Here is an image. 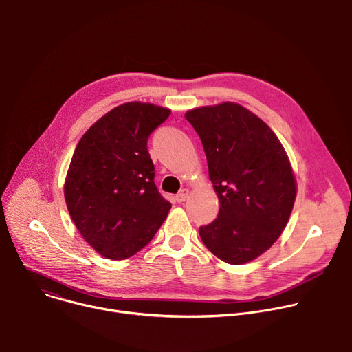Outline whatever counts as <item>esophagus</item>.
I'll list each match as a JSON object with an SVG mask.
<instances>
[{
	"label": "esophagus",
	"instance_id": "1",
	"mask_svg": "<svg viewBox=\"0 0 352 352\" xmlns=\"http://www.w3.org/2000/svg\"><path fill=\"white\" fill-rule=\"evenodd\" d=\"M188 195H189V189H186V188H184V189H181L179 192H178V195L175 196V199H177V202H185L186 200V197H188Z\"/></svg>",
	"mask_w": 352,
	"mask_h": 352
}]
</instances>
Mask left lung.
Segmentation results:
<instances>
[{"instance_id": "left-lung-1", "label": "left lung", "mask_w": 352, "mask_h": 352, "mask_svg": "<svg viewBox=\"0 0 352 352\" xmlns=\"http://www.w3.org/2000/svg\"><path fill=\"white\" fill-rule=\"evenodd\" d=\"M220 200L217 219L199 228L213 255L230 265L256 259L278 239L296 196V181L276 133L245 107L226 102L189 110Z\"/></svg>"}]
</instances>
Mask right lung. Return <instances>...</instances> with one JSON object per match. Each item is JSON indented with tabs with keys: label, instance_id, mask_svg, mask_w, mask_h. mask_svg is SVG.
<instances>
[{
	"label": "right lung",
	"instance_id": "add662e5",
	"mask_svg": "<svg viewBox=\"0 0 352 352\" xmlns=\"http://www.w3.org/2000/svg\"><path fill=\"white\" fill-rule=\"evenodd\" d=\"M171 111L131 102L113 109L80 138L64 184L68 212L85 241L113 261L144 248L171 204L159 193L147 139Z\"/></svg>",
	"mask_w": 352,
	"mask_h": 352
}]
</instances>
